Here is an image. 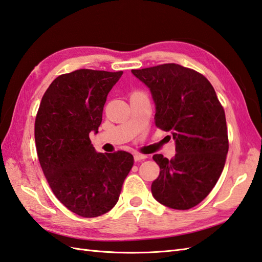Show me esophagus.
Instances as JSON below:
<instances>
[{
    "instance_id": "1",
    "label": "esophagus",
    "mask_w": 262,
    "mask_h": 262,
    "mask_svg": "<svg viewBox=\"0 0 262 262\" xmlns=\"http://www.w3.org/2000/svg\"><path fill=\"white\" fill-rule=\"evenodd\" d=\"M147 158V155H144V154H141V153H135L134 154V160L136 161V162H138V161H142V160H145Z\"/></svg>"
}]
</instances>
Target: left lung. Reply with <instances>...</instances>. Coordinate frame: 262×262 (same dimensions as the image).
Returning a JSON list of instances; mask_svg holds the SVG:
<instances>
[{"instance_id": "left-lung-1", "label": "left lung", "mask_w": 262, "mask_h": 262, "mask_svg": "<svg viewBox=\"0 0 262 262\" xmlns=\"http://www.w3.org/2000/svg\"><path fill=\"white\" fill-rule=\"evenodd\" d=\"M149 88L157 105L155 126L171 132L176 155H153L160 166L153 197L166 207L190 209L208 196L224 169L229 136L224 109L213 85L179 64L132 70Z\"/></svg>"}]
</instances>
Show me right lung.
Wrapping results in <instances>:
<instances>
[{"instance_id": "1", "label": "right lung", "mask_w": 262, "mask_h": 262, "mask_svg": "<svg viewBox=\"0 0 262 262\" xmlns=\"http://www.w3.org/2000/svg\"><path fill=\"white\" fill-rule=\"evenodd\" d=\"M121 75L88 69L59 75L36 116L37 155L49 187L66 208L88 219L114 207L134 164L125 151L97 153L89 137L98 133L108 93Z\"/></svg>"}]
</instances>
